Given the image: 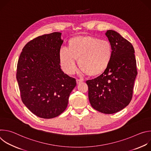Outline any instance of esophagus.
<instances>
[{"mask_svg": "<svg viewBox=\"0 0 151 151\" xmlns=\"http://www.w3.org/2000/svg\"><path fill=\"white\" fill-rule=\"evenodd\" d=\"M82 81H83V80L81 79H76V82H77V83H80L82 82Z\"/></svg>", "mask_w": 151, "mask_h": 151, "instance_id": "1", "label": "esophagus"}]
</instances>
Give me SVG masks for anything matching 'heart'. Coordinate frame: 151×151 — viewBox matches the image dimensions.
Here are the masks:
<instances>
[{"instance_id":"obj_1","label":"heart","mask_w":151,"mask_h":151,"mask_svg":"<svg viewBox=\"0 0 151 151\" xmlns=\"http://www.w3.org/2000/svg\"><path fill=\"white\" fill-rule=\"evenodd\" d=\"M112 56L111 43L93 36L74 37L70 40L69 48L61 47L59 53L61 66L68 74L76 70L77 58L83 73L98 75L109 65Z\"/></svg>"}]
</instances>
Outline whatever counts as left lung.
I'll use <instances>...</instances> for the list:
<instances>
[{
	"mask_svg": "<svg viewBox=\"0 0 151 151\" xmlns=\"http://www.w3.org/2000/svg\"><path fill=\"white\" fill-rule=\"evenodd\" d=\"M106 35L112 47L110 63L103 73L86 83L91 106L100 112L112 114L131 101L137 70L131 43L112 30H107Z\"/></svg>",
	"mask_w": 151,
	"mask_h": 151,
	"instance_id": "obj_1",
	"label": "left lung"
}]
</instances>
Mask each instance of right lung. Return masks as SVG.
Segmentation results:
<instances>
[{"instance_id":"add662e5","label":"right lung","mask_w":151,"mask_h":151,"mask_svg":"<svg viewBox=\"0 0 151 151\" xmlns=\"http://www.w3.org/2000/svg\"><path fill=\"white\" fill-rule=\"evenodd\" d=\"M61 33L44 35L31 40L18 58L17 80L21 100L35 115L55 118L68 106L76 79L60 68Z\"/></svg>"}]
</instances>
